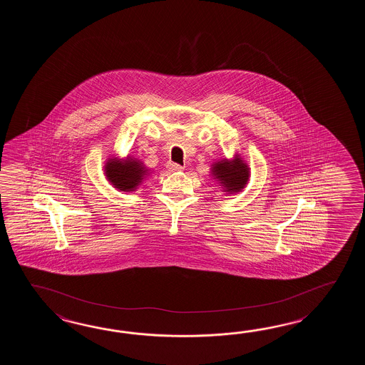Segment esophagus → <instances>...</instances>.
I'll return each mask as SVG.
<instances>
[{
  "instance_id": "34e87169",
  "label": "esophagus",
  "mask_w": 365,
  "mask_h": 365,
  "mask_svg": "<svg viewBox=\"0 0 365 365\" xmlns=\"http://www.w3.org/2000/svg\"><path fill=\"white\" fill-rule=\"evenodd\" d=\"M167 168L172 172L181 171V170H182V165H180V164L178 163H172L171 162V163L167 164Z\"/></svg>"
}]
</instances>
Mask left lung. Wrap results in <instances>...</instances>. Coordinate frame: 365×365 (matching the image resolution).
Returning a JSON list of instances; mask_svg holds the SVG:
<instances>
[{
    "mask_svg": "<svg viewBox=\"0 0 365 365\" xmlns=\"http://www.w3.org/2000/svg\"><path fill=\"white\" fill-rule=\"evenodd\" d=\"M211 172L222 186H225V190L228 193L240 192L249 180L248 165L239 156H236L232 162H228L227 159L217 162L214 164Z\"/></svg>",
    "mask_w": 365,
    "mask_h": 365,
    "instance_id": "1",
    "label": "left lung"
}]
</instances>
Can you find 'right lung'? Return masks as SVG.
I'll return each instance as SVG.
<instances>
[{"label":"right lung","mask_w":365,"mask_h":365,"mask_svg":"<svg viewBox=\"0 0 365 365\" xmlns=\"http://www.w3.org/2000/svg\"><path fill=\"white\" fill-rule=\"evenodd\" d=\"M148 171L140 160L128 158L124 162L109 159L106 164V176L112 182V185L123 190L132 192L137 189L143 179L148 176Z\"/></svg>","instance_id":"add662e5"}]
</instances>
